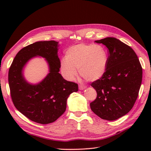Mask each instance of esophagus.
Returning a JSON list of instances; mask_svg holds the SVG:
<instances>
[{
    "label": "esophagus",
    "instance_id": "34e87169",
    "mask_svg": "<svg viewBox=\"0 0 151 151\" xmlns=\"http://www.w3.org/2000/svg\"><path fill=\"white\" fill-rule=\"evenodd\" d=\"M86 86H81V85H79V86H78V88H79V89L80 90H83V89H86Z\"/></svg>",
    "mask_w": 151,
    "mask_h": 151
}]
</instances>
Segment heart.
<instances>
[{
  "label": "heart",
  "mask_w": 151,
  "mask_h": 151,
  "mask_svg": "<svg viewBox=\"0 0 151 151\" xmlns=\"http://www.w3.org/2000/svg\"><path fill=\"white\" fill-rule=\"evenodd\" d=\"M108 55L100 45L78 44L70 47L65 52V58L61 61V70L64 77L73 81L78 69L82 77L88 81H96L106 72Z\"/></svg>",
  "instance_id": "heart-1"
}]
</instances>
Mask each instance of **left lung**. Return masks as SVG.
I'll return each mask as SVG.
<instances>
[{"mask_svg": "<svg viewBox=\"0 0 151 151\" xmlns=\"http://www.w3.org/2000/svg\"><path fill=\"white\" fill-rule=\"evenodd\" d=\"M108 48L106 72L91 83L97 96L90 103L91 110L102 119L114 121L134 106L142 81V67L134 50L115 37L95 41Z\"/></svg>", "mask_w": 151, "mask_h": 151, "instance_id": "1", "label": "left lung"}]
</instances>
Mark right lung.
<instances>
[{
	"instance_id": "1",
	"label": "right lung",
	"mask_w": 151,
	"mask_h": 151,
	"mask_svg": "<svg viewBox=\"0 0 151 151\" xmlns=\"http://www.w3.org/2000/svg\"><path fill=\"white\" fill-rule=\"evenodd\" d=\"M59 46L55 41L30 44L17 54L9 69L13 103L22 114L37 123L46 124L58 119L66 110L70 94L78 90L77 84L66 81L59 73ZM37 56L46 58L50 73L40 83L32 85L24 78L23 69L28 60Z\"/></svg>"
}]
</instances>
